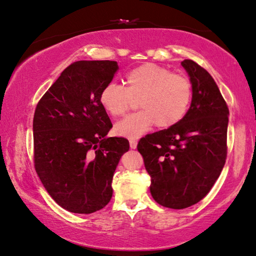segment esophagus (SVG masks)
Returning <instances> with one entry per match:
<instances>
[{
    "instance_id": "esophagus-1",
    "label": "esophagus",
    "mask_w": 256,
    "mask_h": 256,
    "mask_svg": "<svg viewBox=\"0 0 256 256\" xmlns=\"http://www.w3.org/2000/svg\"><path fill=\"white\" fill-rule=\"evenodd\" d=\"M129 145H130V148H136L137 140H129Z\"/></svg>"
}]
</instances>
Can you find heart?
Listing matches in <instances>:
<instances>
[{"label":"heart","mask_w":256,"mask_h":256,"mask_svg":"<svg viewBox=\"0 0 256 256\" xmlns=\"http://www.w3.org/2000/svg\"><path fill=\"white\" fill-rule=\"evenodd\" d=\"M192 100V86L186 76L172 73L164 66L146 62L126 76V88L110 82L102 89L100 100L114 118L127 114L138 100L142 111L116 124L121 136L138 137L153 124L170 128L186 116Z\"/></svg>","instance_id":"b5f03b06"}]
</instances>
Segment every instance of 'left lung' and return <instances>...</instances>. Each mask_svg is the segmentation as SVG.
<instances>
[{"label": "left lung", "instance_id": "left-lung-1", "mask_svg": "<svg viewBox=\"0 0 256 256\" xmlns=\"http://www.w3.org/2000/svg\"><path fill=\"white\" fill-rule=\"evenodd\" d=\"M190 76L192 100L178 124L148 134L137 144L159 205L183 210L205 198L226 160L229 108L207 70L182 62Z\"/></svg>", "mask_w": 256, "mask_h": 256}]
</instances>
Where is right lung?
<instances>
[{"mask_svg":"<svg viewBox=\"0 0 256 256\" xmlns=\"http://www.w3.org/2000/svg\"><path fill=\"white\" fill-rule=\"evenodd\" d=\"M118 62L80 60L62 70L38 100L33 119L34 167L43 186L64 210L90 214L112 198V178L124 137H108L112 122L100 104Z\"/></svg>","mask_w":256,"mask_h":256,"instance_id":"add662e5","label":"right lung"}]
</instances>
